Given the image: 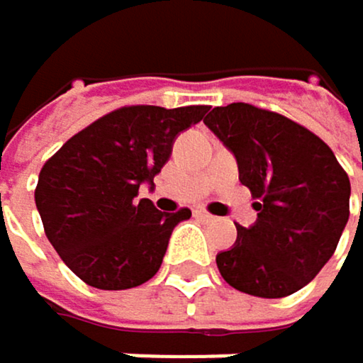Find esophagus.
<instances>
[{
	"label": "esophagus",
	"mask_w": 363,
	"mask_h": 363,
	"mask_svg": "<svg viewBox=\"0 0 363 363\" xmlns=\"http://www.w3.org/2000/svg\"><path fill=\"white\" fill-rule=\"evenodd\" d=\"M195 217H197V219H201V221H206V223L214 221L212 214H210V212H206L203 208H197V210H195Z\"/></svg>",
	"instance_id": "obj_1"
}]
</instances>
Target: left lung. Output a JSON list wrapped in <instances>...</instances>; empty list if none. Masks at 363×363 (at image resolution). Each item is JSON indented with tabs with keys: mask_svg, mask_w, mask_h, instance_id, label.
<instances>
[{
	"mask_svg": "<svg viewBox=\"0 0 363 363\" xmlns=\"http://www.w3.org/2000/svg\"><path fill=\"white\" fill-rule=\"evenodd\" d=\"M203 122L236 157L258 212L250 228L236 225V243L217 254L223 280L258 298L296 294L340 243L350 214L346 171L315 133L280 113L232 103L214 107Z\"/></svg>",
	"mask_w": 363,
	"mask_h": 363,
	"instance_id": "left-lung-1",
	"label": "left lung"
}]
</instances>
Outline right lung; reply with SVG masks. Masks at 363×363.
<instances>
[{"label":"right lung","mask_w":363,"mask_h":363,"mask_svg":"<svg viewBox=\"0 0 363 363\" xmlns=\"http://www.w3.org/2000/svg\"><path fill=\"white\" fill-rule=\"evenodd\" d=\"M206 113V105L122 107L43 164L35 201L45 236L89 287L131 289L157 274L168 239L190 210L162 212L151 199H138V190L153 186L177 135Z\"/></svg>","instance_id":"add662e5"}]
</instances>
